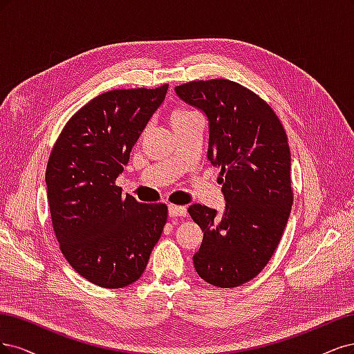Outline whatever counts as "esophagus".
Wrapping results in <instances>:
<instances>
[{
  "label": "esophagus",
  "instance_id": "esophagus-1",
  "mask_svg": "<svg viewBox=\"0 0 354 354\" xmlns=\"http://www.w3.org/2000/svg\"><path fill=\"white\" fill-rule=\"evenodd\" d=\"M169 216L170 218H176V216H185L187 214V209L184 206H175V204H170L167 207Z\"/></svg>",
  "mask_w": 354,
  "mask_h": 354
}]
</instances>
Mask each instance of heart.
I'll list each match as a JSON object with an SVG mask.
<instances>
[{
    "label": "heart",
    "mask_w": 354,
    "mask_h": 354,
    "mask_svg": "<svg viewBox=\"0 0 354 354\" xmlns=\"http://www.w3.org/2000/svg\"><path fill=\"white\" fill-rule=\"evenodd\" d=\"M194 115H197V113H194V111L187 110V109H178L172 113V115H170V123H172V124L180 123V122L189 119Z\"/></svg>",
    "instance_id": "1"
}]
</instances>
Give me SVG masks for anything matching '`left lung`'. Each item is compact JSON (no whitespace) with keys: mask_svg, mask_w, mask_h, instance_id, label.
I'll list each match as a JSON object with an SVG mask.
<instances>
[{"mask_svg":"<svg viewBox=\"0 0 354 354\" xmlns=\"http://www.w3.org/2000/svg\"><path fill=\"white\" fill-rule=\"evenodd\" d=\"M175 93L207 119V160L221 169L226 203L222 213L189 206L203 230L194 268L214 287L234 288L268 265L288 222L292 191L287 133L263 100L227 79L194 81Z\"/></svg>","mask_w":354,"mask_h":354,"instance_id":"8db88e82","label":"left lung"}]
</instances>
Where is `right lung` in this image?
Wrapping results in <instances>:
<instances>
[{
  "label": "right lung",
  "mask_w": 354,
  "mask_h": 354,
  "mask_svg": "<svg viewBox=\"0 0 354 354\" xmlns=\"http://www.w3.org/2000/svg\"><path fill=\"white\" fill-rule=\"evenodd\" d=\"M167 86L95 97L67 122L51 151L45 184L57 241L69 265L98 287L140 279L163 232L165 204L123 196L115 180Z\"/></svg>",
  "instance_id": "right-lung-1"
}]
</instances>
